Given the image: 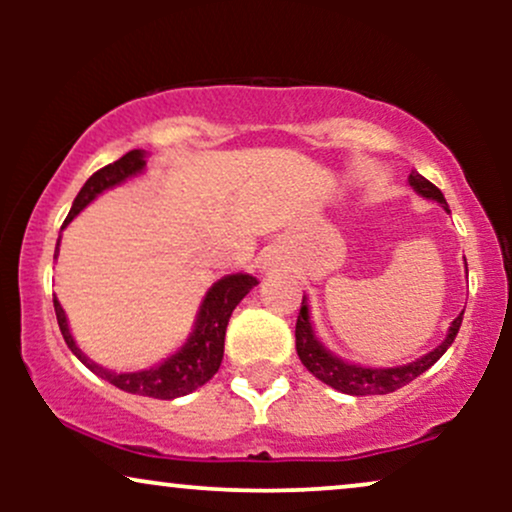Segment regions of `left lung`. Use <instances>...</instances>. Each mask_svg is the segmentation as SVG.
Returning <instances> with one entry per match:
<instances>
[{
	"label": "left lung",
	"mask_w": 512,
	"mask_h": 512,
	"mask_svg": "<svg viewBox=\"0 0 512 512\" xmlns=\"http://www.w3.org/2000/svg\"><path fill=\"white\" fill-rule=\"evenodd\" d=\"M409 185L419 192L421 197L426 199H436L448 209V202H445L443 192L438 190L433 182H428L424 175H419L416 170H411L409 175ZM462 325V315H457L452 320L448 337L445 342L433 349L431 354L421 356L419 361L407 363V366H397V368H363V366H354V363H346L342 358H337L330 351L325 349L320 342L315 339L313 325H310V317H308V305H301V313H298L296 320V351L301 356L303 366L315 375L317 380H322L325 385L334 387V390L346 392V395H387V392H395L399 387L409 385L411 380L419 378L421 373H426L433 363L438 361L440 356L448 351V346L455 342L457 332H460Z\"/></svg>",
	"instance_id": "left-lung-1"
}]
</instances>
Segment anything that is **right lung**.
Masks as SVG:
<instances>
[{
	"mask_svg": "<svg viewBox=\"0 0 512 512\" xmlns=\"http://www.w3.org/2000/svg\"><path fill=\"white\" fill-rule=\"evenodd\" d=\"M144 166V151L134 149L122 158H117L115 163H108L105 168L96 170V173L86 180V185L81 187L79 195H76L72 211H69V216L64 219V226H67L88 202H93V199L101 195L103 190L120 185L122 180L129 178V175H137ZM57 245H60V240H57ZM257 284H260V281L250 274H228L216 281V284L207 291V296H204V303L199 305L195 332L190 334L187 344L182 346L178 354L166 358L161 366L139 370V373H113V370H105L101 366H96L93 361H88L72 339V332H69L67 327V315H64L60 301L52 298V303H55L57 325H60L64 342H67L72 354L79 358L86 368H91L93 373L101 375V378L108 380L110 385L120 387V390L125 392H132V395L175 399L182 395H190L197 387H202L204 383H209V380L214 378L216 370L221 366L223 339H226V327L228 320H231V313Z\"/></svg>",
	"mask_w": 512,
	"mask_h": 512,
	"instance_id": "right-lung-1",
	"label": "right lung"
}]
</instances>
